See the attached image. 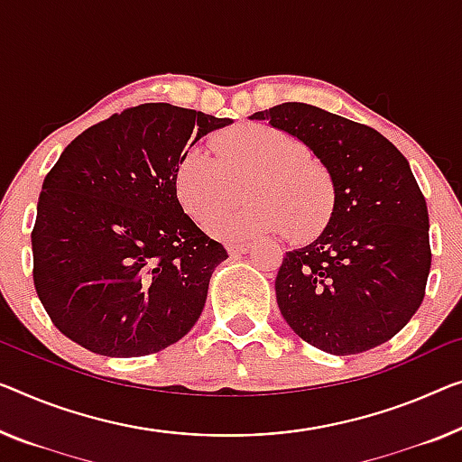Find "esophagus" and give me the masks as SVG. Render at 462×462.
<instances>
[{"label": "esophagus", "mask_w": 462, "mask_h": 462, "mask_svg": "<svg viewBox=\"0 0 462 462\" xmlns=\"http://www.w3.org/2000/svg\"><path fill=\"white\" fill-rule=\"evenodd\" d=\"M253 249L251 243H234L228 245V253L230 254H243V253H249Z\"/></svg>", "instance_id": "esophagus-1"}]
</instances>
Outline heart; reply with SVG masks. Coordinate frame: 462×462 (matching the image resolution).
Masks as SVG:
<instances>
[{
	"instance_id": "heart-1",
	"label": "heart",
	"mask_w": 462,
	"mask_h": 462,
	"mask_svg": "<svg viewBox=\"0 0 462 462\" xmlns=\"http://www.w3.org/2000/svg\"><path fill=\"white\" fill-rule=\"evenodd\" d=\"M213 157L192 147L176 163L174 192L182 209L222 240L288 232L305 240L326 228L334 209V176L297 136L265 124H240L216 134ZM247 182L249 204L217 214Z\"/></svg>"
}]
</instances>
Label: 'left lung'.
<instances>
[{
  "mask_svg": "<svg viewBox=\"0 0 462 462\" xmlns=\"http://www.w3.org/2000/svg\"><path fill=\"white\" fill-rule=\"evenodd\" d=\"M249 118L300 139L336 187L326 228L282 261V318L329 355L388 342L421 305L431 265L428 203L407 157L377 130L309 103H280Z\"/></svg>",
  "mask_w": 462,
  "mask_h": 462,
  "instance_id": "1",
  "label": "left lung"
}]
</instances>
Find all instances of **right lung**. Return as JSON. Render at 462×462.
Wrapping results in <instances>:
<instances>
[{"label": "right lung", "mask_w": 462, "mask_h": 462, "mask_svg": "<svg viewBox=\"0 0 462 462\" xmlns=\"http://www.w3.org/2000/svg\"><path fill=\"white\" fill-rule=\"evenodd\" d=\"M230 118L143 103L87 128L45 176L32 278L55 328L91 353L144 356L184 338L228 259L184 213L174 170Z\"/></svg>", "instance_id": "right-lung-1"}]
</instances>
